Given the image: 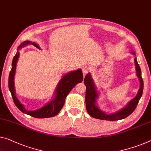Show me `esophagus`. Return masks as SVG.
Returning <instances> with one entry per match:
<instances>
[{
  "instance_id": "obj_1",
  "label": "esophagus",
  "mask_w": 151,
  "mask_h": 151,
  "mask_svg": "<svg viewBox=\"0 0 151 151\" xmlns=\"http://www.w3.org/2000/svg\"><path fill=\"white\" fill-rule=\"evenodd\" d=\"M90 71H91V68H90V67H88V66L83 67L82 72L83 73V75H86V74L90 72Z\"/></svg>"
}]
</instances>
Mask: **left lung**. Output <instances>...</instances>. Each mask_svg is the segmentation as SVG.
Returning <instances> with one entry per match:
<instances>
[{
  "label": "left lung",
  "mask_w": 151,
  "mask_h": 151,
  "mask_svg": "<svg viewBox=\"0 0 151 151\" xmlns=\"http://www.w3.org/2000/svg\"><path fill=\"white\" fill-rule=\"evenodd\" d=\"M132 54H135L134 52H132ZM136 64V72L137 76L139 78L140 82V88L138 90V94L136 95L135 98L133 99L129 102L126 107H124L123 109L118 111L117 113H113V114L107 115L105 113L103 112L99 109L95 105L96 103V99L98 96V94L95 88L94 84L92 81L90 74L88 73L86 76L84 78V83L86 87V108L87 112L88 114L92 116V117L96 118V119H102V120H107V121H116V120H119L124 119L129 116L133 111L136 109V106L138 103L142 95L143 88H144V82L141 76V69L140 66L137 62L136 59H134Z\"/></svg>",
  "instance_id": "obj_1"
}]
</instances>
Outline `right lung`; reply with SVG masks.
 <instances>
[{
	"label": "right lung",
	"mask_w": 151,
	"mask_h": 151,
	"mask_svg": "<svg viewBox=\"0 0 151 151\" xmlns=\"http://www.w3.org/2000/svg\"><path fill=\"white\" fill-rule=\"evenodd\" d=\"M28 44H32L36 48H38V46L36 45V43L32 42L31 41H25L23 42L19 47H18V50L19 48H22L24 47V46ZM19 56V52L17 51L15 57H13V62H12V68L10 71L9 76V88L10 90L11 96L13 100L14 103L17 106V107L19 109L25 114L29 115L32 117H36V118H48V117H52L54 116L57 115L59 111L61 110L63 106L64 105L65 100L68 96L69 92L71 91V89L77 84V83H80L83 80V75L82 71L81 69H78L77 71H72L63 77L60 81L58 85L57 88L56 90V92H55V99L52 100L50 103H48L47 105H45L36 111H27L25 109L22 104L19 103L18 99L15 96V88H14V76H15V69H16V64H17L18 58Z\"/></svg>",
	"instance_id": "1"
}]
</instances>
